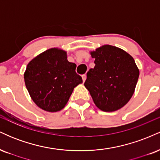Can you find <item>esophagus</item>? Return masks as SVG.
Here are the masks:
<instances>
[{"mask_svg": "<svg viewBox=\"0 0 160 160\" xmlns=\"http://www.w3.org/2000/svg\"><path fill=\"white\" fill-rule=\"evenodd\" d=\"M82 81H83V82H85V80H86V74L82 75Z\"/></svg>", "mask_w": 160, "mask_h": 160, "instance_id": "34e87169", "label": "esophagus"}]
</instances>
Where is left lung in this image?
<instances>
[{"mask_svg":"<svg viewBox=\"0 0 160 160\" xmlns=\"http://www.w3.org/2000/svg\"><path fill=\"white\" fill-rule=\"evenodd\" d=\"M95 67L87 72L84 86L101 111L113 112L128 103L135 92L139 69L131 55L111 45L90 51Z\"/></svg>","mask_w":160,"mask_h":160,"instance_id":"obj_1","label":"left lung"}]
</instances>
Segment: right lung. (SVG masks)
<instances>
[{"instance_id":"obj_1","label":"right lung","mask_w":160,"mask_h":160,"mask_svg":"<svg viewBox=\"0 0 160 160\" xmlns=\"http://www.w3.org/2000/svg\"><path fill=\"white\" fill-rule=\"evenodd\" d=\"M67 52L54 47L41 52L28 64L24 80L36 105L47 112L63 109L74 89L82 82L77 65L68 61Z\"/></svg>"}]
</instances>
